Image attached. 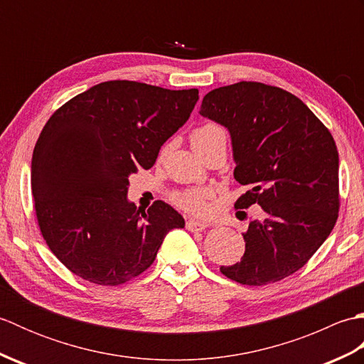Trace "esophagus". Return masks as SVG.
<instances>
[{
	"instance_id": "esophagus-1",
	"label": "esophagus",
	"mask_w": 364,
	"mask_h": 364,
	"mask_svg": "<svg viewBox=\"0 0 364 364\" xmlns=\"http://www.w3.org/2000/svg\"><path fill=\"white\" fill-rule=\"evenodd\" d=\"M186 228L189 230V231H203L205 228H206V223L205 222H200V220H196V219H189L188 222H186Z\"/></svg>"
}]
</instances>
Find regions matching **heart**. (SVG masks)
Returning <instances> with one entry per match:
<instances>
[{
  "mask_svg": "<svg viewBox=\"0 0 364 364\" xmlns=\"http://www.w3.org/2000/svg\"><path fill=\"white\" fill-rule=\"evenodd\" d=\"M189 141L194 151L200 158H203L206 153L219 149V146L227 149L228 136L225 128L220 123L205 122L192 129ZM210 198L211 192L208 189H186L173 194V202L178 206L183 208L184 211L197 215H203L208 213V210H210Z\"/></svg>",
  "mask_w": 364,
  "mask_h": 364,
  "instance_id": "b5f03b06",
  "label": "heart"
}]
</instances>
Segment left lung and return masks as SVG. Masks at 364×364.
<instances>
[{
	"label": "left lung",
	"mask_w": 364,
	"mask_h": 364,
	"mask_svg": "<svg viewBox=\"0 0 364 364\" xmlns=\"http://www.w3.org/2000/svg\"><path fill=\"white\" fill-rule=\"evenodd\" d=\"M200 114L228 128L235 178L249 191L236 210L262 208L244 233L245 252L220 272L241 284L280 282L304 267L333 230L339 211L335 139L300 98L241 81L208 92Z\"/></svg>",
	"instance_id": "8db88e82"
}]
</instances>
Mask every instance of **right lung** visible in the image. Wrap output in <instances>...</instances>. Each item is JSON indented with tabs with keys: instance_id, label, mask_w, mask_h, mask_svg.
Listing matches in <instances>:
<instances>
[{
	"instance_id": "1",
	"label": "right lung",
	"mask_w": 364,
	"mask_h": 364,
	"mask_svg": "<svg viewBox=\"0 0 364 364\" xmlns=\"http://www.w3.org/2000/svg\"><path fill=\"white\" fill-rule=\"evenodd\" d=\"M197 100L198 89L106 81L45 123L31 164L34 210L46 245L70 272L123 284L153 264L170 230L184 228L183 215L161 200L146 213L129 203L128 178L154 164Z\"/></svg>"
}]
</instances>
